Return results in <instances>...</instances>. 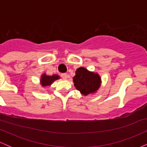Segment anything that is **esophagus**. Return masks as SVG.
Listing matches in <instances>:
<instances>
[{"label":"esophagus","instance_id":"obj_1","mask_svg":"<svg viewBox=\"0 0 147 147\" xmlns=\"http://www.w3.org/2000/svg\"><path fill=\"white\" fill-rule=\"evenodd\" d=\"M61 77L62 78L64 79H66L67 78H68V75H67L66 73H63L61 75Z\"/></svg>","mask_w":147,"mask_h":147}]
</instances>
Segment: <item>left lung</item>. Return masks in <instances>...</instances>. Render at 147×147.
I'll return each instance as SVG.
<instances>
[{
  "instance_id": "left-lung-1",
  "label": "left lung",
  "mask_w": 147,
  "mask_h": 147,
  "mask_svg": "<svg viewBox=\"0 0 147 147\" xmlns=\"http://www.w3.org/2000/svg\"><path fill=\"white\" fill-rule=\"evenodd\" d=\"M72 79L76 89L84 96L95 94L102 84V79L97 72L90 71L84 67L76 70Z\"/></svg>"
}]
</instances>
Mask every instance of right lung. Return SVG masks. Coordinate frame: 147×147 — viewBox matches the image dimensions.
<instances>
[{"mask_svg":"<svg viewBox=\"0 0 147 147\" xmlns=\"http://www.w3.org/2000/svg\"><path fill=\"white\" fill-rule=\"evenodd\" d=\"M60 79V77L58 75H47L45 73H43L40 78V84L42 87L50 86L55 81Z\"/></svg>","mask_w":147,"mask_h":147,"instance_id":"obj_1","label":"right lung"}]
</instances>
